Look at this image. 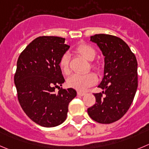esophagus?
Listing matches in <instances>:
<instances>
[{
	"instance_id": "esophagus-1",
	"label": "esophagus",
	"mask_w": 149,
	"mask_h": 149,
	"mask_svg": "<svg viewBox=\"0 0 149 149\" xmlns=\"http://www.w3.org/2000/svg\"><path fill=\"white\" fill-rule=\"evenodd\" d=\"M85 94H86V93H85V92L77 91V95H78V96H80V97H83V96H84Z\"/></svg>"
}]
</instances>
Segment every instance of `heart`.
Returning <instances> with one entry per match:
<instances>
[{"label": "heart", "instance_id": "1", "mask_svg": "<svg viewBox=\"0 0 149 149\" xmlns=\"http://www.w3.org/2000/svg\"><path fill=\"white\" fill-rule=\"evenodd\" d=\"M77 52L88 61H93L96 56V51L91 46L86 44L79 45L76 49ZM59 67L65 74H69V56L66 53L63 55L59 61ZM97 77L95 74L87 73L84 74H74L69 77L67 80V85L71 88L78 91H84L90 86L97 83Z\"/></svg>", "mask_w": 149, "mask_h": 149}]
</instances>
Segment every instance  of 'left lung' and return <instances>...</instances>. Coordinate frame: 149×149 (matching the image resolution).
I'll list each match as a JSON object with an SVG mask.
<instances>
[{"label": "left lung", "mask_w": 149, "mask_h": 149, "mask_svg": "<svg viewBox=\"0 0 149 149\" xmlns=\"http://www.w3.org/2000/svg\"><path fill=\"white\" fill-rule=\"evenodd\" d=\"M90 41L97 44L104 57V74L98 86L104 91L93 93L96 103L88 109V113L97 122L111 124L124 116L134 100L137 88V59L118 37L101 33L91 36Z\"/></svg>", "instance_id": "obj_1"}]
</instances>
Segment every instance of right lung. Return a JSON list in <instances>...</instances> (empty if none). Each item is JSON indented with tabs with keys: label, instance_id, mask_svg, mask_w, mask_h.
<instances>
[{
	"label": "right lung",
	"instance_id": "1",
	"mask_svg": "<svg viewBox=\"0 0 149 149\" xmlns=\"http://www.w3.org/2000/svg\"><path fill=\"white\" fill-rule=\"evenodd\" d=\"M69 47L63 38L39 36L18 58L15 74L18 100L25 114L42 127L61 124L69 102L77 96L72 88L55 93L65 81L59 61Z\"/></svg>",
	"mask_w": 149,
	"mask_h": 149
}]
</instances>
